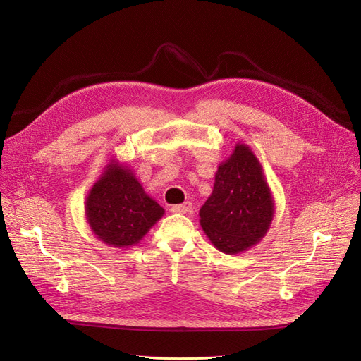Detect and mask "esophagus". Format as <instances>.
I'll return each mask as SVG.
<instances>
[{
	"label": "esophagus",
	"mask_w": 361,
	"mask_h": 361,
	"mask_svg": "<svg viewBox=\"0 0 361 361\" xmlns=\"http://www.w3.org/2000/svg\"><path fill=\"white\" fill-rule=\"evenodd\" d=\"M192 209V203L191 202H185L182 204H174L171 206V212L173 214H188Z\"/></svg>",
	"instance_id": "34e87169"
}]
</instances>
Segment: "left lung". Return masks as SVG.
Here are the masks:
<instances>
[{
  "mask_svg": "<svg viewBox=\"0 0 361 361\" xmlns=\"http://www.w3.org/2000/svg\"><path fill=\"white\" fill-rule=\"evenodd\" d=\"M276 203L257 157L236 143L215 173L212 194L199 212L212 245L226 255L255 247L271 227Z\"/></svg>",
  "mask_w": 361,
  "mask_h": 361,
  "instance_id": "obj_1",
  "label": "left lung"
}]
</instances>
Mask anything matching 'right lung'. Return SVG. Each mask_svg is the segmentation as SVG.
I'll return each instance as SVG.
<instances>
[{
    "mask_svg": "<svg viewBox=\"0 0 361 361\" xmlns=\"http://www.w3.org/2000/svg\"><path fill=\"white\" fill-rule=\"evenodd\" d=\"M145 191L134 171L111 158L85 197V220L93 235L106 245H137L164 215Z\"/></svg>",
    "mask_w": 361,
    "mask_h": 361,
    "instance_id": "obj_1",
    "label": "right lung"
}]
</instances>
